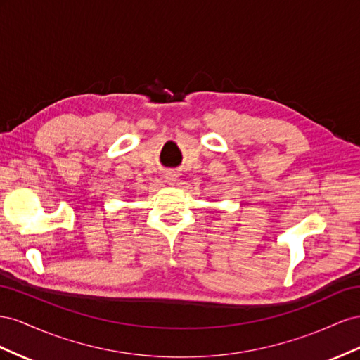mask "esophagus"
I'll return each instance as SVG.
<instances>
[{
    "mask_svg": "<svg viewBox=\"0 0 360 360\" xmlns=\"http://www.w3.org/2000/svg\"><path fill=\"white\" fill-rule=\"evenodd\" d=\"M164 178H166V182L167 184H170V186H173L174 182H176V178H178V174H176V172H173V170H169V172H166L164 173Z\"/></svg>",
    "mask_w": 360,
    "mask_h": 360,
    "instance_id": "obj_1",
    "label": "esophagus"
}]
</instances>
